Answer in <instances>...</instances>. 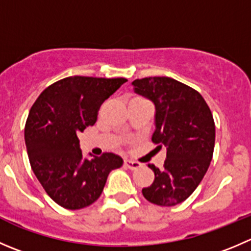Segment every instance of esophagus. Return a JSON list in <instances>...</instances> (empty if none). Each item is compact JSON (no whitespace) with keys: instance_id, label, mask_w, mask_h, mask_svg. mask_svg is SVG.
<instances>
[{"instance_id":"esophagus-1","label":"esophagus","mask_w":251,"mask_h":251,"mask_svg":"<svg viewBox=\"0 0 251 251\" xmlns=\"http://www.w3.org/2000/svg\"><path fill=\"white\" fill-rule=\"evenodd\" d=\"M125 165L128 168V169L133 170V169H137V168H140L141 163L136 162V160H132V159H125Z\"/></svg>"}]
</instances>
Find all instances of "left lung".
<instances>
[{"label":"left lung","instance_id":"8db88e82","mask_svg":"<svg viewBox=\"0 0 251 251\" xmlns=\"http://www.w3.org/2000/svg\"><path fill=\"white\" fill-rule=\"evenodd\" d=\"M132 86L154 103L152 141L167 147L163 168L148 164L154 180L142 194L154 205L175 206L195 191L210 167L216 137L212 113L198 91L170 77L135 79Z\"/></svg>","mask_w":251,"mask_h":251}]
</instances>
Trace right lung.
Wrapping results in <instances>:
<instances>
[{
	"mask_svg": "<svg viewBox=\"0 0 251 251\" xmlns=\"http://www.w3.org/2000/svg\"><path fill=\"white\" fill-rule=\"evenodd\" d=\"M126 78L72 76L41 92L24 128L26 152L34 174L61 207L79 210L101 195L109 173L123 165L111 152L84 159L77 133L96 124L105 99Z\"/></svg>",
	"mask_w": 251,
	"mask_h": 251,
	"instance_id": "add662e5",
	"label": "right lung"
}]
</instances>
